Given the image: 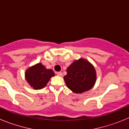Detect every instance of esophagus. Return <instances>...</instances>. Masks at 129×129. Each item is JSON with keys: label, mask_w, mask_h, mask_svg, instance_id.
<instances>
[{"label": "esophagus", "mask_w": 129, "mask_h": 129, "mask_svg": "<svg viewBox=\"0 0 129 129\" xmlns=\"http://www.w3.org/2000/svg\"><path fill=\"white\" fill-rule=\"evenodd\" d=\"M57 74L58 76H60V77H62V73L61 72H59L57 73Z\"/></svg>", "instance_id": "esophagus-1"}]
</instances>
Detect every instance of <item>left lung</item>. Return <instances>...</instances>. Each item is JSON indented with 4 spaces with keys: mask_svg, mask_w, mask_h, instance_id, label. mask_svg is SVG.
<instances>
[{
    "mask_svg": "<svg viewBox=\"0 0 129 129\" xmlns=\"http://www.w3.org/2000/svg\"><path fill=\"white\" fill-rule=\"evenodd\" d=\"M64 80L69 89L75 93H82L92 88L96 75L94 67L88 61L80 59L67 68Z\"/></svg>",
    "mask_w": 129,
    "mask_h": 129,
    "instance_id": "obj_1",
    "label": "left lung"
}]
</instances>
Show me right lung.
Returning a JSON list of instances; mask_svg holds the SVG:
<instances>
[{
	"label": "right lung",
	"instance_id": "obj_1",
	"mask_svg": "<svg viewBox=\"0 0 129 129\" xmlns=\"http://www.w3.org/2000/svg\"><path fill=\"white\" fill-rule=\"evenodd\" d=\"M51 69H46L41 63L29 68L26 72V81L34 89H41L46 86L50 79L54 76Z\"/></svg>",
	"mask_w": 129,
	"mask_h": 129
}]
</instances>
